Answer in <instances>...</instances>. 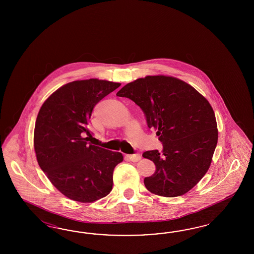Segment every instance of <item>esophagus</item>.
<instances>
[{
  "instance_id": "1",
  "label": "esophagus",
  "mask_w": 254,
  "mask_h": 254,
  "mask_svg": "<svg viewBox=\"0 0 254 254\" xmlns=\"http://www.w3.org/2000/svg\"><path fill=\"white\" fill-rule=\"evenodd\" d=\"M130 161L132 162H138L140 160V158H141V155L139 154H129V155H127V156Z\"/></svg>"
}]
</instances>
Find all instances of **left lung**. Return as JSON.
Here are the masks:
<instances>
[{"mask_svg":"<svg viewBox=\"0 0 254 254\" xmlns=\"http://www.w3.org/2000/svg\"><path fill=\"white\" fill-rule=\"evenodd\" d=\"M116 96L139 106L163 144L161 153L142 154L156 168L144 179L147 190L166 197L190 191L207 173L218 141L215 115L207 99L192 85L165 75L138 78Z\"/></svg>","mask_w":254,"mask_h":254,"instance_id":"left-lung-1","label":"left lung"}]
</instances>
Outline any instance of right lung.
I'll use <instances>...</instances> for the list:
<instances>
[{"mask_svg":"<svg viewBox=\"0 0 254 254\" xmlns=\"http://www.w3.org/2000/svg\"><path fill=\"white\" fill-rule=\"evenodd\" d=\"M121 85L88 79L62 85L44 102L34 127L39 166L68 198L91 203L110 193L123 155L88 144L87 125L95 105Z\"/></svg>","mask_w":254,"mask_h":254,"instance_id":"1","label":"right lung"}]
</instances>
